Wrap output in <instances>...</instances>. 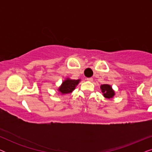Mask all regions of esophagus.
I'll return each instance as SVG.
<instances>
[{
	"mask_svg": "<svg viewBox=\"0 0 152 152\" xmlns=\"http://www.w3.org/2000/svg\"><path fill=\"white\" fill-rule=\"evenodd\" d=\"M86 80L88 81V82H93V79L92 77H88V78H86Z\"/></svg>",
	"mask_w": 152,
	"mask_h": 152,
	"instance_id": "34e87169",
	"label": "esophagus"
}]
</instances>
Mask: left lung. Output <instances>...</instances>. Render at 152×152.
<instances>
[{
  "label": "left lung",
  "mask_w": 152,
  "mask_h": 152,
  "mask_svg": "<svg viewBox=\"0 0 152 152\" xmlns=\"http://www.w3.org/2000/svg\"><path fill=\"white\" fill-rule=\"evenodd\" d=\"M100 88L102 90V92L103 93L104 97H106V98H113V97L115 95V92H114L112 87L109 84L101 85Z\"/></svg>",
  "instance_id": "obj_1"
}]
</instances>
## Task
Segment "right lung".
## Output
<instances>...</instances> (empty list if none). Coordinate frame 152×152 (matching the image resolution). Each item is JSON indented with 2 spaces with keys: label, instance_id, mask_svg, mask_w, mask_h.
Wrapping results in <instances>:
<instances>
[{
  "label": "right lung",
  "instance_id": "right-lung-1",
  "mask_svg": "<svg viewBox=\"0 0 152 152\" xmlns=\"http://www.w3.org/2000/svg\"><path fill=\"white\" fill-rule=\"evenodd\" d=\"M80 82V80H75L67 78L62 82L61 85L58 88V91H59L61 94H68V93H72Z\"/></svg>",
  "mask_w": 152,
  "mask_h": 152
}]
</instances>
